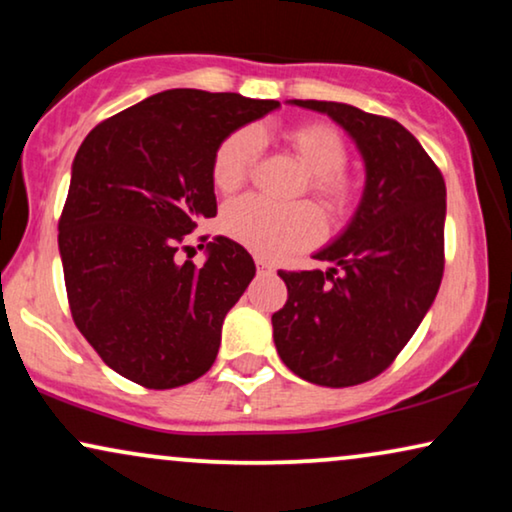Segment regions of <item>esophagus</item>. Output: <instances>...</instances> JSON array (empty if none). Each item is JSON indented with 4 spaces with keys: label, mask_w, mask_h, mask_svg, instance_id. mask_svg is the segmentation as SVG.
<instances>
[{
    "label": "esophagus",
    "mask_w": 512,
    "mask_h": 512,
    "mask_svg": "<svg viewBox=\"0 0 512 512\" xmlns=\"http://www.w3.org/2000/svg\"><path fill=\"white\" fill-rule=\"evenodd\" d=\"M256 265H258V270H263V272L275 270V265H272L270 261H265V258H256Z\"/></svg>",
    "instance_id": "1"
}]
</instances>
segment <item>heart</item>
I'll return each mask as SVG.
<instances>
[{"label":"heart","mask_w":512,"mask_h":512,"mask_svg":"<svg viewBox=\"0 0 512 512\" xmlns=\"http://www.w3.org/2000/svg\"><path fill=\"white\" fill-rule=\"evenodd\" d=\"M286 144L310 172V186L317 198L342 212L352 200V184L345 177L347 146L333 128L324 123H307L284 135ZM258 156V135L244 128L223 139L212 160V181L221 193H233L249 177ZM221 226L230 240L254 251L256 256L277 261L296 251L312 247L324 235V216L310 202L275 205V202L247 195L223 209Z\"/></svg>","instance_id":"obj_1"}]
</instances>
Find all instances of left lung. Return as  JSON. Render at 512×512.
Masks as SVG:
<instances>
[{
  "label": "left lung",
  "mask_w": 512,
  "mask_h": 512,
  "mask_svg": "<svg viewBox=\"0 0 512 512\" xmlns=\"http://www.w3.org/2000/svg\"><path fill=\"white\" fill-rule=\"evenodd\" d=\"M340 125L366 165L347 228L312 258L279 270L289 298L272 314L284 366L319 387H354L391 366L436 300L445 268V179L394 118L342 102L291 100Z\"/></svg>",
  "instance_id": "left-lung-1"
}]
</instances>
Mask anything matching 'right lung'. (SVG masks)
<instances>
[{"mask_svg":"<svg viewBox=\"0 0 512 512\" xmlns=\"http://www.w3.org/2000/svg\"><path fill=\"white\" fill-rule=\"evenodd\" d=\"M275 109V100L174 88L83 139L58 247L74 324L118 375L174 389L212 368L223 319L256 275L254 258L223 235L200 244V268L179 263L177 251L200 219L216 216L219 144Z\"/></svg>","mask_w":512,"mask_h":512,"instance_id":"1","label":"right lung"}]
</instances>
